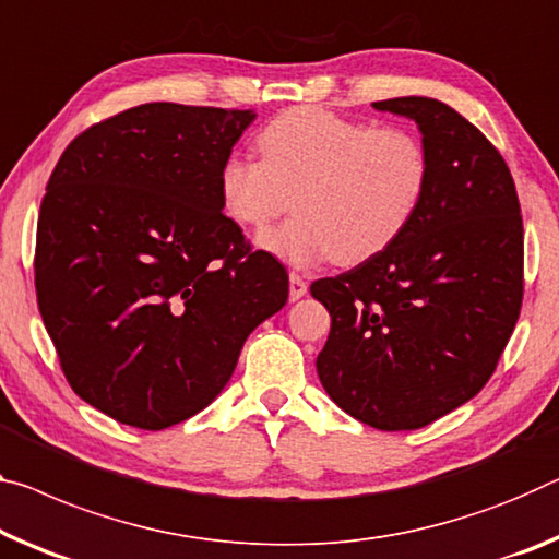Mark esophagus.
Masks as SVG:
<instances>
[{"instance_id": "1", "label": "esophagus", "mask_w": 559, "mask_h": 559, "mask_svg": "<svg viewBox=\"0 0 559 559\" xmlns=\"http://www.w3.org/2000/svg\"><path fill=\"white\" fill-rule=\"evenodd\" d=\"M288 283H290V288H288L290 300H298V298H304L308 294V283H306L304 276H298V273H290Z\"/></svg>"}]
</instances>
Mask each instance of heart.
I'll return each instance as SVG.
<instances>
[{
	"label": "heart",
	"instance_id": "1",
	"mask_svg": "<svg viewBox=\"0 0 559 559\" xmlns=\"http://www.w3.org/2000/svg\"><path fill=\"white\" fill-rule=\"evenodd\" d=\"M255 146L261 158L228 156L221 166V201L248 228L296 206L294 218L259 236L261 248L296 265L373 259L418 214L430 181L428 152L411 131L316 106L278 114Z\"/></svg>",
	"mask_w": 559,
	"mask_h": 559
}]
</instances>
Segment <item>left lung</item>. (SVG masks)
<instances>
[{"label":"left lung","mask_w":559,"mask_h":559,"mask_svg":"<svg viewBox=\"0 0 559 559\" xmlns=\"http://www.w3.org/2000/svg\"><path fill=\"white\" fill-rule=\"evenodd\" d=\"M373 106L418 123L430 181L385 251L311 286L331 313L316 370L356 420L415 430L495 373L522 306V216L504 158L455 109L428 96Z\"/></svg>","instance_id":"8db88e82"}]
</instances>
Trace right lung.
I'll return each instance as SVG.
<instances>
[{"mask_svg": "<svg viewBox=\"0 0 559 559\" xmlns=\"http://www.w3.org/2000/svg\"><path fill=\"white\" fill-rule=\"evenodd\" d=\"M255 114L141 104L88 127L49 176L34 286L74 393L164 430L234 376L288 273L224 216L221 166Z\"/></svg>", "mask_w": 559, "mask_h": 559, "instance_id": "1", "label": "right lung"}]
</instances>
